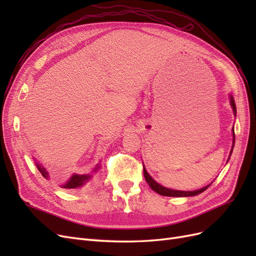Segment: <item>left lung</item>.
<instances>
[{
	"instance_id": "1",
	"label": "left lung",
	"mask_w": 256,
	"mask_h": 256,
	"mask_svg": "<svg viewBox=\"0 0 256 256\" xmlns=\"http://www.w3.org/2000/svg\"><path fill=\"white\" fill-rule=\"evenodd\" d=\"M230 106H232V108H233V111H234V113L236 115V106H235V102H234L233 96H230ZM233 138H235L234 128H233ZM234 143H235V138H233V147H234ZM232 152H233V148H232L230 154H232ZM143 172H144V177H145L146 182L150 184V187L154 192H157L158 194H160V196H194L200 194V193H202L203 191H205L209 187V184H208V186H206V187H204L202 189L194 190V191H180V190L168 189V188L164 187V186H161L157 182H154L152 178V176L148 173H147L144 166H143Z\"/></svg>"
}]
</instances>
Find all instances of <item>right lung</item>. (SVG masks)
I'll return each mask as SVG.
<instances>
[{
	"label": "right lung",
	"instance_id": "add662e5",
	"mask_svg": "<svg viewBox=\"0 0 256 256\" xmlns=\"http://www.w3.org/2000/svg\"><path fill=\"white\" fill-rule=\"evenodd\" d=\"M36 166L37 168L40 170V172L42 173V175L47 178V180H49V173L47 170H46L40 162H36ZM99 168V164L96 166L94 171L96 172L97 170ZM92 180V174H84V175H79V174H72V177L69 178L68 180L66 182H63L60 184V187L64 188L66 190H79V189H82L84 187H86L88 184H90V182Z\"/></svg>",
	"mask_w": 256,
	"mask_h": 256
}]
</instances>
